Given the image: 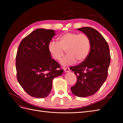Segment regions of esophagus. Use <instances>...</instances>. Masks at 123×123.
I'll return each instance as SVG.
<instances>
[{
  "instance_id": "1",
  "label": "esophagus",
  "mask_w": 123,
  "mask_h": 123,
  "mask_svg": "<svg viewBox=\"0 0 123 123\" xmlns=\"http://www.w3.org/2000/svg\"><path fill=\"white\" fill-rule=\"evenodd\" d=\"M63 69H64V71H65V72H69L70 71V68L69 67H67V68H63Z\"/></svg>"
}]
</instances>
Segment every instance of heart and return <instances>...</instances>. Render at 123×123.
Returning a JSON list of instances; mask_svg holds the SVG:
<instances>
[{"label":"heart","instance_id":"heart-1","mask_svg":"<svg viewBox=\"0 0 123 123\" xmlns=\"http://www.w3.org/2000/svg\"><path fill=\"white\" fill-rule=\"evenodd\" d=\"M59 42L51 41L48 49L51 56L56 60H61L66 50L67 55L62 59L63 66H68L81 63L85 61L90 53L91 41L89 36L85 34L75 32H67L60 35Z\"/></svg>","mask_w":123,"mask_h":123}]
</instances>
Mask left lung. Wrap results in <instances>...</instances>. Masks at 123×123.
<instances>
[{
    "mask_svg": "<svg viewBox=\"0 0 123 123\" xmlns=\"http://www.w3.org/2000/svg\"><path fill=\"white\" fill-rule=\"evenodd\" d=\"M77 30L90 38L91 49L85 61L70 68L77 77V83L71 90L75 96L86 97L95 94L106 81L111 62L110 51L105 39L95 29L84 27Z\"/></svg>",
    "mask_w": 123,
    "mask_h": 123,
    "instance_id": "1",
    "label": "left lung"
}]
</instances>
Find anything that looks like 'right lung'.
Listing matches in <instances>:
<instances>
[{"label": "right lung", "instance_id": "obj_1", "mask_svg": "<svg viewBox=\"0 0 123 123\" xmlns=\"http://www.w3.org/2000/svg\"><path fill=\"white\" fill-rule=\"evenodd\" d=\"M53 30L38 28L23 38L16 57L17 79L23 89L35 98L48 96L54 78L61 75L63 69L51 58L48 45L55 36Z\"/></svg>", "mask_w": 123, "mask_h": 123}]
</instances>
